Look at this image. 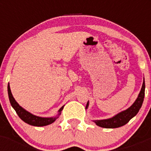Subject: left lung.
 I'll list each match as a JSON object with an SVG mask.
<instances>
[{"label": "left lung", "instance_id": "obj_1", "mask_svg": "<svg viewBox=\"0 0 151 151\" xmlns=\"http://www.w3.org/2000/svg\"><path fill=\"white\" fill-rule=\"evenodd\" d=\"M145 78H144V82L143 84H142L141 91H140L137 99L133 103L132 106H129L126 110L117 113L116 115L111 117V118L105 119H96V120H93V122L100 127L106 128V129H115V128L123 126L124 125L127 124L129 122L131 119H132L133 117L135 116L140 109H141L142 104H143L144 98H145ZM88 106L89 101H88L87 105H86V109H88Z\"/></svg>", "mask_w": 151, "mask_h": 151}]
</instances>
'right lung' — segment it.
Masks as SVG:
<instances>
[{
    "mask_svg": "<svg viewBox=\"0 0 151 151\" xmlns=\"http://www.w3.org/2000/svg\"><path fill=\"white\" fill-rule=\"evenodd\" d=\"M7 91H8V96H9V100H10V104H11L12 107L17 112V115L19 117L22 119V121L26 122V123L29 124V125H33V126H45V125H50V124L53 123L55 122L56 119L58 118L60 115L61 114V111L63 109V106L58 110V113L55 116L51 117H41L38 116L33 115L32 113H29L26 110H25L24 108H22L20 105L14 99L13 94L11 93V90H10V84H8L7 86Z\"/></svg>",
    "mask_w": 151,
    "mask_h": 151,
    "instance_id": "right-lung-1",
    "label": "right lung"
}]
</instances>
